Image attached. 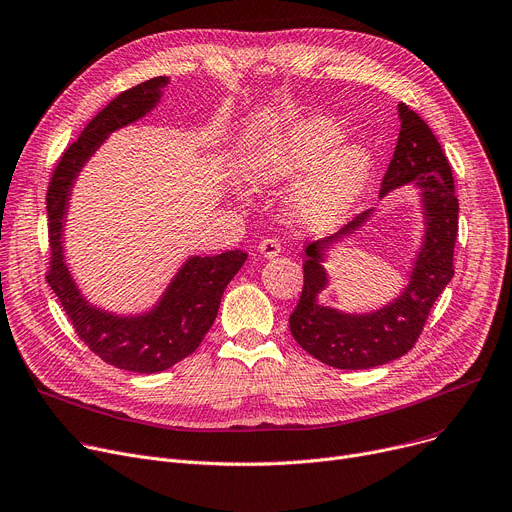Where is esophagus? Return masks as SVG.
Here are the masks:
<instances>
[{
    "mask_svg": "<svg viewBox=\"0 0 512 512\" xmlns=\"http://www.w3.org/2000/svg\"><path fill=\"white\" fill-rule=\"evenodd\" d=\"M257 249H259L261 257H265V259H274L280 255V243L276 241V238H263Z\"/></svg>",
    "mask_w": 512,
    "mask_h": 512,
    "instance_id": "esophagus-1",
    "label": "esophagus"
}]
</instances>
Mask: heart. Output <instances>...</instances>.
Segmentation results:
<instances>
[{
  "instance_id": "obj_1",
  "label": "heart",
  "mask_w": 512,
  "mask_h": 512,
  "mask_svg": "<svg viewBox=\"0 0 512 512\" xmlns=\"http://www.w3.org/2000/svg\"><path fill=\"white\" fill-rule=\"evenodd\" d=\"M344 138V129L329 117L296 121L249 152L245 175L257 187H271L313 167L292 193L290 214L304 228H333L354 210L372 173L370 150L342 146Z\"/></svg>"
}]
</instances>
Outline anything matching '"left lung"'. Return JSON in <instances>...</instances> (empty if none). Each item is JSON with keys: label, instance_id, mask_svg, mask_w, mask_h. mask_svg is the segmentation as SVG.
<instances>
[{"label": "left lung", "instance_id": "left-lung-1", "mask_svg": "<svg viewBox=\"0 0 512 512\" xmlns=\"http://www.w3.org/2000/svg\"><path fill=\"white\" fill-rule=\"evenodd\" d=\"M397 113L401 129L379 197L385 199L403 185L418 189L424 236L407 284L387 304L366 313L339 311L319 302L321 292L329 286L327 257L356 236L377 210L362 212L342 230L311 243L304 251V286L290 315V331L302 350L333 368H374L410 352L432 304L455 274L459 201L451 164L422 117L403 102L397 105Z\"/></svg>", "mask_w": 512, "mask_h": 512}]
</instances>
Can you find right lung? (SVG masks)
Instances as JSON below:
<instances>
[{"instance_id":"add662e5","label":"right lung","mask_w":512,"mask_h":512,"mask_svg":"<svg viewBox=\"0 0 512 512\" xmlns=\"http://www.w3.org/2000/svg\"><path fill=\"white\" fill-rule=\"evenodd\" d=\"M170 78L142 82L102 109L67 148L55 166L47 191L51 271L47 282L70 317L78 337L105 362L140 374L162 372L193 354L216 321L220 300L247 261L245 251L191 255L177 269L160 298L142 313H113L90 302L65 261V222L82 168L109 135L150 115L162 100Z\"/></svg>"}]
</instances>
